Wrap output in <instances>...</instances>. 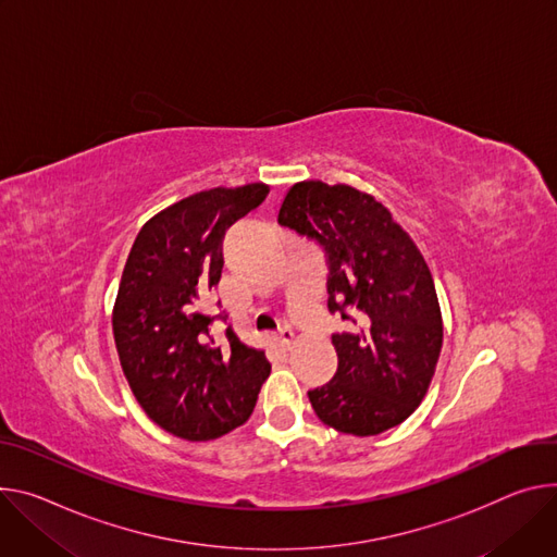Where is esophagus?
Returning <instances> with one entry per match:
<instances>
[{
  "label": "esophagus",
  "instance_id": "1",
  "mask_svg": "<svg viewBox=\"0 0 557 557\" xmlns=\"http://www.w3.org/2000/svg\"><path fill=\"white\" fill-rule=\"evenodd\" d=\"M293 337H295V333H293L290 326H282V329L277 331V344H280L282 348H288V346L293 344Z\"/></svg>",
  "mask_w": 557,
  "mask_h": 557
}]
</instances>
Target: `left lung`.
Here are the masks:
<instances>
[{
	"mask_svg": "<svg viewBox=\"0 0 557 557\" xmlns=\"http://www.w3.org/2000/svg\"><path fill=\"white\" fill-rule=\"evenodd\" d=\"M277 222L324 248L326 307L348 324L333 333V380L309 391L315 416L358 437L401 424L442 350L437 293L416 242L373 195L320 180L293 184Z\"/></svg>",
	"mask_w": 557,
	"mask_h": 557,
	"instance_id": "left-lung-1",
	"label": "left lung"
}]
</instances>
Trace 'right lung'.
<instances>
[{"label": "right lung", "instance_id": "add662e5", "mask_svg": "<svg viewBox=\"0 0 557 557\" xmlns=\"http://www.w3.org/2000/svg\"><path fill=\"white\" fill-rule=\"evenodd\" d=\"M267 195L258 182L184 197L150 218L128 252L113 309L120 364L146 416L177 437L207 442L242 426L271 373L264 350L233 329L215 337V318L199 307L220 282L226 228Z\"/></svg>", "mask_w": 557, "mask_h": 557}]
</instances>
